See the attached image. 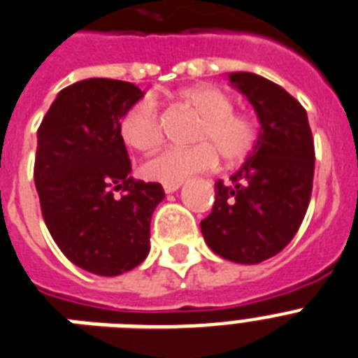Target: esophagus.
<instances>
[{"label": "esophagus", "instance_id": "34e87169", "mask_svg": "<svg viewBox=\"0 0 358 358\" xmlns=\"http://www.w3.org/2000/svg\"><path fill=\"white\" fill-rule=\"evenodd\" d=\"M180 185H182V182H178V183H164V191H166L167 194H169V192L178 191Z\"/></svg>", "mask_w": 358, "mask_h": 358}]
</instances>
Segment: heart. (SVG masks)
Wrapping results in <instances>:
<instances>
[{
	"instance_id": "obj_1",
	"label": "heart",
	"mask_w": 358,
	"mask_h": 358,
	"mask_svg": "<svg viewBox=\"0 0 358 358\" xmlns=\"http://www.w3.org/2000/svg\"><path fill=\"white\" fill-rule=\"evenodd\" d=\"M180 102L200 115L192 131L196 144L162 149L141 166L144 178L162 183H178L187 176L216 166L217 155L223 164H238L256 145L257 129L245 115L234 113V104L222 90L194 86L178 93ZM122 141L136 151H151L162 141V117L157 101L144 97L133 102L119 120Z\"/></svg>"
}]
</instances>
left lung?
I'll return each mask as SVG.
<instances>
[{"instance_id": "left-lung-1", "label": "left lung", "mask_w": 358, "mask_h": 358, "mask_svg": "<svg viewBox=\"0 0 358 358\" xmlns=\"http://www.w3.org/2000/svg\"><path fill=\"white\" fill-rule=\"evenodd\" d=\"M229 79L254 106L261 129L231 182L214 183L216 200L200 227L217 256L256 265L281 252L299 231L312 196L315 149L306 110L287 90L248 71Z\"/></svg>"}]
</instances>
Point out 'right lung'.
I'll use <instances>...</instances> for the list:
<instances>
[{
  "mask_svg": "<svg viewBox=\"0 0 358 358\" xmlns=\"http://www.w3.org/2000/svg\"><path fill=\"white\" fill-rule=\"evenodd\" d=\"M138 99L141 88L126 80H79L59 92L37 129L43 220L61 252L97 275H119L145 259L151 216L166 196L160 183L129 176L119 120Z\"/></svg>",
  "mask_w": 358,
  "mask_h": 358,
  "instance_id": "right-lung-1",
  "label": "right lung"
}]
</instances>
